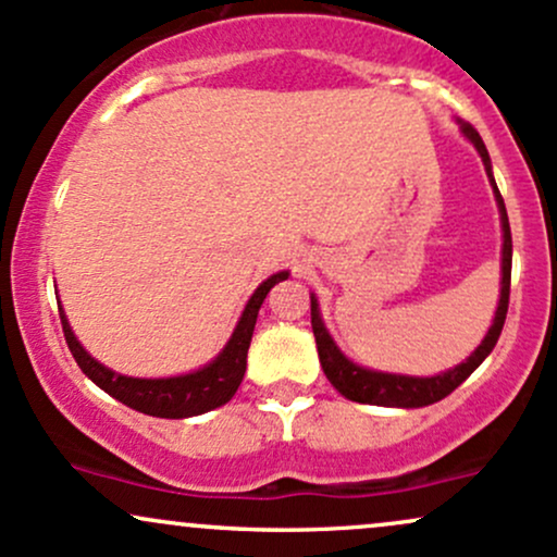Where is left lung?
Wrapping results in <instances>:
<instances>
[{"instance_id": "left-lung-1", "label": "left lung", "mask_w": 557, "mask_h": 557, "mask_svg": "<svg viewBox=\"0 0 557 557\" xmlns=\"http://www.w3.org/2000/svg\"><path fill=\"white\" fill-rule=\"evenodd\" d=\"M463 133L471 144L476 146V151L482 154L484 170H487L492 188H495L497 196V207H500L503 214V287H500V304H497L495 311V322L484 337L482 345L474 350V354L466 359L461 367L450 369V372L437 374V376H400V374H382V372H369V369L356 367L354 361H348L345 356L337 350V345L332 343V337L324 330L322 319H319V306L317 298H311V330H314L317 337V350H319V361H322L324 374L332 382V387L337 393H343L345 398L356 400V403H372V406H400V408H419V406H430V403L443 400L445 395H450L461 382L469 376L474 369L482 363L495 348L497 337H500L503 324H505V314H508V298H510V259H513V240H510V225H508V212H505V203L500 190H497L495 177H492V168H490V154L487 146H484L482 136L476 133L474 125L463 123Z\"/></svg>"}]
</instances>
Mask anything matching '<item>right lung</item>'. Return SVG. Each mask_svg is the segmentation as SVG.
<instances>
[{"instance_id": "right-lung-1", "label": "right lung", "mask_w": 557, "mask_h": 557, "mask_svg": "<svg viewBox=\"0 0 557 557\" xmlns=\"http://www.w3.org/2000/svg\"><path fill=\"white\" fill-rule=\"evenodd\" d=\"M285 277L287 272H277L257 287V293L246 304V311H243L238 327H235L225 350L209 367L198 369L194 374L170 376V380H133V376L114 374L112 369L101 367L99 361H94L83 350V345L75 341L73 330H70L65 314H60L62 332H65L67 348L73 354V359L78 361L81 372L91 382H96L104 393H110L112 398L136 408L140 413H149V417L159 419L198 417V413L212 411L216 406H225L235 395L243 374H246L248 345H251L253 324H257L261 304H264L267 293L277 283H283Z\"/></svg>"}]
</instances>
